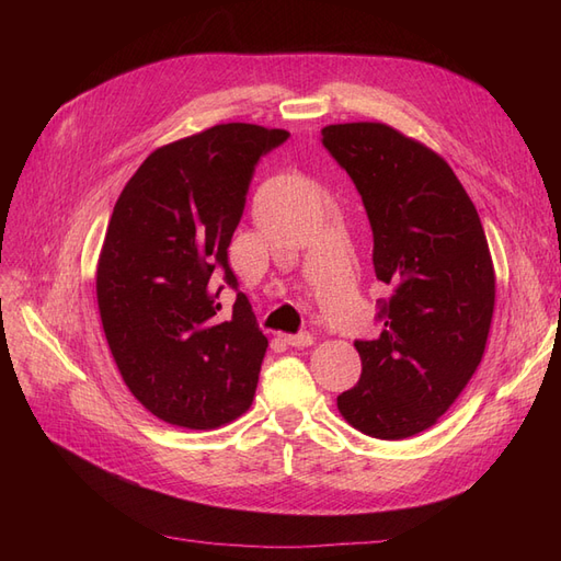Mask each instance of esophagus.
<instances>
[{
    "instance_id": "obj_1",
    "label": "esophagus",
    "mask_w": 561,
    "mask_h": 561,
    "mask_svg": "<svg viewBox=\"0 0 561 561\" xmlns=\"http://www.w3.org/2000/svg\"><path fill=\"white\" fill-rule=\"evenodd\" d=\"M283 342L287 346H295V348H304V346H311L313 344V334L311 332H299V334H285Z\"/></svg>"
}]
</instances>
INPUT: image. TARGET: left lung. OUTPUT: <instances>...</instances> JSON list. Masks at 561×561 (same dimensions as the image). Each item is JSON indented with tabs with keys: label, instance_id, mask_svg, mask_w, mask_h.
<instances>
[{
	"label": "left lung",
	"instance_id": "8db88e82",
	"mask_svg": "<svg viewBox=\"0 0 561 561\" xmlns=\"http://www.w3.org/2000/svg\"><path fill=\"white\" fill-rule=\"evenodd\" d=\"M322 145L358 190L375 236L383 330L358 339L363 375L336 407L353 428L404 439L435 426L478 369L494 316L486 236L463 184L433 149L386 124L325 126Z\"/></svg>",
	"mask_w": 561,
	"mask_h": 561
}]
</instances>
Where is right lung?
I'll use <instances>...</instances> for the list:
<instances>
[{
  "label": "right lung",
  "instance_id": "add662e5",
  "mask_svg": "<svg viewBox=\"0 0 561 561\" xmlns=\"http://www.w3.org/2000/svg\"><path fill=\"white\" fill-rule=\"evenodd\" d=\"M290 133L219 124L163 145L126 182L100 250L95 293L114 363L161 421L210 431L252 404L266 336L243 293L219 322L217 297L239 290L229 243L254 165Z\"/></svg>",
  "mask_w": 561,
  "mask_h": 561
}]
</instances>
